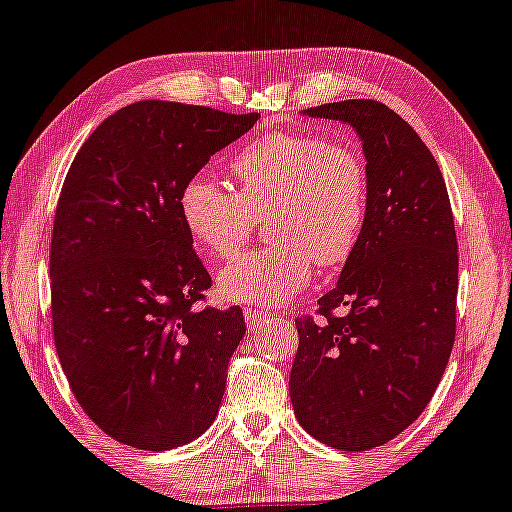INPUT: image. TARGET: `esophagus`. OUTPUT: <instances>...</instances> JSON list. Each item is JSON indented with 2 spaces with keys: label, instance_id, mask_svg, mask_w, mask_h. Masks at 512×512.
<instances>
[{
  "label": "esophagus",
  "instance_id": "34e87169",
  "mask_svg": "<svg viewBox=\"0 0 512 512\" xmlns=\"http://www.w3.org/2000/svg\"><path fill=\"white\" fill-rule=\"evenodd\" d=\"M243 316H245V323H248V328H260L271 319L269 312H262V309H252V307L245 309Z\"/></svg>",
  "mask_w": 512,
  "mask_h": 512
}]
</instances>
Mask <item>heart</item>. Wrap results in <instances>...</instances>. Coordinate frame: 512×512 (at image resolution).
Masks as SVG:
<instances>
[{
    "label": "heart",
    "instance_id": "obj_1",
    "mask_svg": "<svg viewBox=\"0 0 512 512\" xmlns=\"http://www.w3.org/2000/svg\"><path fill=\"white\" fill-rule=\"evenodd\" d=\"M238 191L196 174L179 196L181 222L212 260L236 257L271 219L269 241L229 264L217 278L226 302L276 307L321 269L345 264L357 250L368 212L361 155L316 134L274 132L252 141L231 163Z\"/></svg>",
    "mask_w": 512,
    "mask_h": 512
}]
</instances>
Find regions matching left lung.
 <instances>
[{"label":"left lung","mask_w":512,"mask_h":512,"mask_svg":"<svg viewBox=\"0 0 512 512\" xmlns=\"http://www.w3.org/2000/svg\"><path fill=\"white\" fill-rule=\"evenodd\" d=\"M307 115L357 129L368 212L338 286L314 316L295 319L290 401L319 442L368 451L423 413L449 364L458 295L454 215L430 148L385 103H323Z\"/></svg>","instance_id":"left-lung-1"}]
</instances>
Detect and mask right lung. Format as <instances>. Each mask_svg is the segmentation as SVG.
Here are the masks:
<instances>
[{
  "label": "right lung",
  "mask_w": 512,
  "mask_h": 512,
  "mask_svg": "<svg viewBox=\"0 0 512 512\" xmlns=\"http://www.w3.org/2000/svg\"><path fill=\"white\" fill-rule=\"evenodd\" d=\"M260 115L137 101L94 129L58 196L51 331L77 404L108 437L167 451L217 416L241 307H208L179 196Z\"/></svg>",
  "instance_id": "obj_1"
}]
</instances>
